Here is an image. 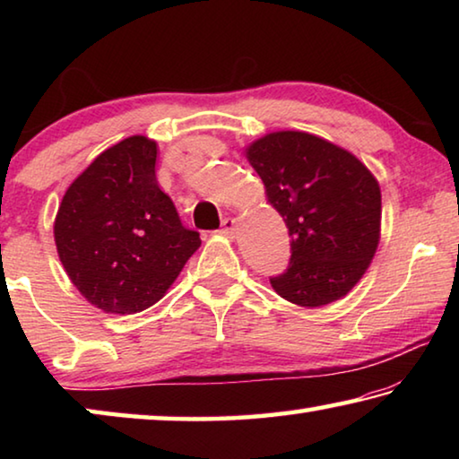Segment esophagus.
<instances>
[{
  "label": "esophagus",
  "instance_id": "esophagus-1",
  "mask_svg": "<svg viewBox=\"0 0 459 459\" xmlns=\"http://www.w3.org/2000/svg\"><path fill=\"white\" fill-rule=\"evenodd\" d=\"M237 230V221L235 219H224L222 221V227H221V235L224 237H232Z\"/></svg>",
  "mask_w": 459,
  "mask_h": 459
}]
</instances>
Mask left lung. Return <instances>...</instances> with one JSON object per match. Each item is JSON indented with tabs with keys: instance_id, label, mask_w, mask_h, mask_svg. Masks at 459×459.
<instances>
[{
	"instance_id": "1",
	"label": "left lung",
	"mask_w": 459,
	"mask_h": 459,
	"mask_svg": "<svg viewBox=\"0 0 459 459\" xmlns=\"http://www.w3.org/2000/svg\"><path fill=\"white\" fill-rule=\"evenodd\" d=\"M291 237L271 287L301 307L342 299L367 273L380 240V186L344 147L306 131H275L245 147Z\"/></svg>"
}]
</instances>
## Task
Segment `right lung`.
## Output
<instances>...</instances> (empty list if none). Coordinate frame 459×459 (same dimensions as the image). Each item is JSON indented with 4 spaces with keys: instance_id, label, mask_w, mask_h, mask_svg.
<instances>
[{
    "instance_id": "obj_1",
    "label": "right lung",
    "mask_w": 459,
    "mask_h": 459,
    "mask_svg": "<svg viewBox=\"0 0 459 459\" xmlns=\"http://www.w3.org/2000/svg\"><path fill=\"white\" fill-rule=\"evenodd\" d=\"M158 145L131 135L68 186L54 243L68 279L105 314H137L164 298L200 247L155 178Z\"/></svg>"
}]
</instances>
